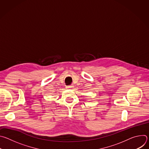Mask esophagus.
Segmentation results:
<instances>
[{
  "label": "esophagus",
  "instance_id": "obj_1",
  "mask_svg": "<svg viewBox=\"0 0 149 149\" xmlns=\"http://www.w3.org/2000/svg\"><path fill=\"white\" fill-rule=\"evenodd\" d=\"M73 87H74L73 86H67V89H72V88H73Z\"/></svg>",
  "mask_w": 149,
  "mask_h": 149
}]
</instances>
